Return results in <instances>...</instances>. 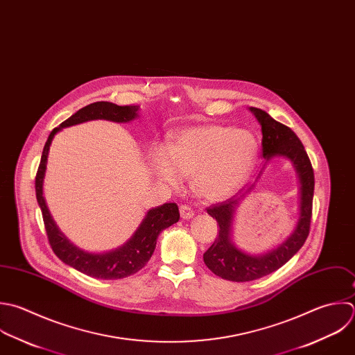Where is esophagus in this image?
Segmentation results:
<instances>
[{
  "instance_id": "34e87169",
  "label": "esophagus",
  "mask_w": 355,
  "mask_h": 355,
  "mask_svg": "<svg viewBox=\"0 0 355 355\" xmlns=\"http://www.w3.org/2000/svg\"><path fill=\"white\" fill-rule=\"evenodd\" d=\"M180 213H181V217H182L184 220H189V218H192V217L195 216L193 210H192L189 206H187V205H182V206L180 207Z\"/></svg>"
}]
</instances>
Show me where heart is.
<instances>
[{
	"label": "heart",
	"mask_w": 355,
	"mask_h": 355,
	"mask_svg": "<svg viewBox=\"0 0 355 355\" xmlns=\"http://www.w3.org/2000/svg\"><path fill=\"white\" fill-rule=\"evenodd\" d=\"M259 155V142L248 130L203 124L180 130L167 149L150 153L155 174L178 185L182 174H193L195 191L209 200L234 195L249 178Z\"/></svg>",
	"instance_id": "obj_1"
}]
</instances>
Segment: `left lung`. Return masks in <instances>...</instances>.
<instances>
[{
  "label": "left lung",
  "instance_id": "obj_1",
  "mask_svg": "<svg viewBox=\"0 0 355 355\" xmlns=\"http://www.w3.org/2000/svg\"><path fill=\"white\" fill-rule=\"evenodd\" d=\"M250 112L261 125L263 157L266 159V164L272 157L282 156L289 159L295 167L300 196L299 218L292 234L281 245L267 253L249 254L238 249L232 242V224L239 203L254 189V185L238 198L234 196L209 207L207 213L217 220L220 231L214 243L203 254V260L213 274L232 282L254 281L270 275L286 264L304 245L310 232L313 213L314 171L302 141L289 127L274 120L267 112L257 107H250Z\"/></svg>",
  "mask_w": 355,
  "mask_h": 355
}]
</instances>
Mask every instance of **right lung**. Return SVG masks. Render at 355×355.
Returning <instances> with one entry per match:
<instances>
[{"instance_id": "right-lung-1", "label": "right lung", "mask_w": 355, "mask_h": 355, "mask_svg": "<svg viewBox=\"0 0 355 355\" xmlns=\"http://www.w3.org/2000/svg\"><path fill=\"white\" fill-rule=\"evenodd\" d=\"M139 106H119L112 102H94L77 110L64 120L59 127L53 128L44 145L41 162L35 175V196L42 213L45 231L53 253L74 270L96 278V279H121L134 275L142 270L152 257L156 241L160 232L180 220L178 206L175 203H164L148 210L145 218L132 234V236L120 248L105 253H89L73 245L55 224L45 199L42 196V184L46 170V160L51 142L56 132L64 127L81 124L91 120H109L114 123H128L138 116Z\"/></svg>"}]
</instances>
